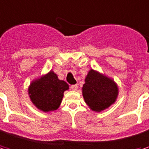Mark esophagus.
<instances>
[{
  "mask_svg": "<svg viewBox=\"0 0 149 149\" xmlns=\"http://www.w3.org/2000/svg\"><path fill=\"white\" fill-rule=\"evenodd\" d=\"M77 88H78L77 85H72V86H71V89H72V91H77Z\"/></svg>",
  "mask_w": 149,
  "mask_h": 149,
  "instance_id": "34e87169",
  "label": "esophagus"
}]
</instances>
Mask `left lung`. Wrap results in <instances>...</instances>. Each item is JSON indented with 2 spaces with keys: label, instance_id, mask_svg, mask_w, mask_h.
<instances>
[{
  "label": "left lung",
  "instance_id": "1",
  "mask_svg": "<svg viewBox=\"0 0 149 149\" xmlns=\"http://www.w3.org/2000/svg\"><path fill=\"white\" fill-rule=\"evenodd\" d=\"M118 95V87L112 78L91 69L82 86L85 102L94 112H102L113 104Z\"/></svg>",
  "mask_w": 149,
  "mask_h": 149
}]
</instances>
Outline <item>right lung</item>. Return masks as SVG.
I'll return each mask as SVG.
<instances>
[{"label": "right lung", "instance_id": "right-lung-1", "mask_svg": "<svg viewBox=\"0 0 149 149\" xmlns=\"http://www.w3.org/2000/svg\"><path fill=\"white\" fill-rule=\"evenodd\" d=\"M69 89L68 84L59 80L53 71L31 81L28 94L31 102L42 112H51L60 107L63 93Z\"/></svg>", "mask_w": 149, "mask_h": 149}]
</instances>
